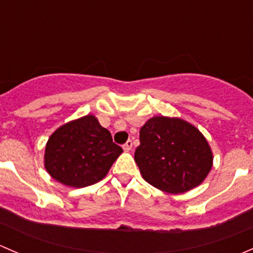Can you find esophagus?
Here are the masks:
<instances>
[{"mask_svg":"<svg viewBox=\"0 0 253 253\" xmlns=\"http://www.w3.org/2000/svg\"><path fill=\"white\" fill-rule=\"evenodd\" d=\"M132 145H133V143H132L131 139H128V141H127L126 143H125L124 147H122V148H124L125 150H127V152H128V150H131V149H132Z\"/></svg>","mask_w":253,"mask_h":253,"instance_id":"obj_1","label":"esophagus"}]
</instances>
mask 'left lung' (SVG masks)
<instances>
[{
	"instance_id": "left-lung-1",
	"label": "left lung",
	"mask_w": 253,
	"mask_h": 253,
	"mask_svg": "<svg viewBox=\"0 0 253 253\" xmlns=\"http://www.w3.org/2000/svg\"><path fill=\"white\" fill-rule=\"evenodd\" d=\"M134 160L148 183L183 193L202 183L213 165L211 147L193 125L177 117L155 116L139 131Z\"/></svg>"
}]
</instances>
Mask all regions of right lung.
Wrapping results in <instances>:
<instances>
[{
    "label": "right lung",
    "mask_w": 253,
    "mask_h": 253,
    "mask_svg": "<svg viewBox=\"0 0 253 253\" xmlns=\"http://www.w3.org/2000/svg\"><path fill=\"white\" fill-rule=\"evenodd\" d=\"M124 152L93 115L58 127L45 148V169L70 187H85L103 180Z\"/></svg>",
    "instance_id": "1"
}]
</instances>
